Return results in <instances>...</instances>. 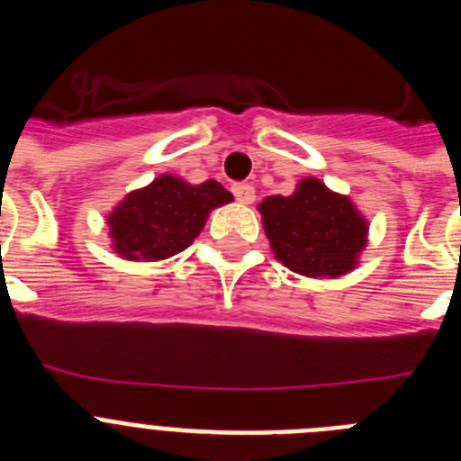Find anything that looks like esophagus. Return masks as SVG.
<instances>
[{"label":"esophagus","mask_w":461,"mask_h":461,"mask_svg":"<svg viewBox=\"0 0 461 461\" xmlns=\"http://www.w3.org/2000/svg\"><path fill=\"white\" fill-rule=\"evenodd\" d=\"M233 194L235 198H238L242 205H251L256 198V189L251 185H244V182H240V185H233Z\"/></svg>","instance_id":"obj_1"}]
</instances>
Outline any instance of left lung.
I'll use <instances>...</instances> for the list:
<instances>
[{
	"label": "left lung",
	"instance_id": "8db88e82",
	"mask_svg": "<svg viewBox=\"0 0 461 461\" xmlns=\"http://www.w3.org/2000/svg\"><path fill=\"white\" fill-rule=\"evenodd\" d=\"M275 258L309 279H337L360 266L369 221L351 195L332 191L319 177H303L291 195L258 203Z\"/></svg>",
	"mask_w": 461,
	"mask_h": 461
}]
</instances>
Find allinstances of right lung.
<instances>
[{
	"instance_id": "add662e5",
	"label": "right lung",
	"mask_w": 461,
	"mask_h": 461,
	"mask_svg": "<svg viewBox=\"0 0 461 461\" xmlns=\"http://www.w3.org/2000/svg\"><path fill=\"white\" fill-rule=\"evenodd\" d=\"M230 201L233 194L217 180L191 185L180 175L161 173L105 214L110 247L133 263L166 260L201 235L212 210Z\"/></svg>"
}]
</instances>
